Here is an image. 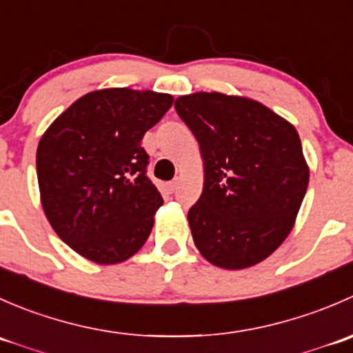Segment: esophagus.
Listing matches in <instances>:
<instances>
[{
    "mask_svg": "<svg viewBox=\"0 0 353 353\" xmlns=\"http://www.w3.org/2000/svg\"><path fill=\"white\" fill-rule=\"evenodd\" d=\"M177 184H179V179H174V181H170V183L167 184V191H169V193H176V190H177Z\"/></svg>",
    "mask_w": 353,
    "mask_h": 353,
    "instance_id": "obj_1",
    "label": "esophagus"
}]
</instances>
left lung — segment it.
Masks as SVG:
<instances>
[{"label":"left lung","instance_id":"1","mask_svg":"<svg viewBox=\"0 0 353 353\" xmlns=\"http://www.w3.org/2000/svg\"><path fill=\"white\" fill-rule=\"evenodd\" d=\"M196 138L205 183L188 212L212 265L243 270L268 258L294 227L309 184L297 131L259 102L198 92L174 104Z\"/></svg>","mask_w":353,"mask_h":353}]
</instances>
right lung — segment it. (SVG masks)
I'll use <instances>...</instances> for the list:
<instances>
[{
	"label": "right lung",
	"mask_w": 353,
	"mask_h": 353,
	"mask_svg": "<svg viewBox=\"0 0 353 353\" xmlns=\"http://www.w3.org/2000/svg\"><path fill=\"white\" fill-rule=\"evenodd\" d=\"M169 94L108 88L83 95L37 147V179L49 223L63 243L99 265L133 256L163 203L148 179L145 133L170 109Z\"/></svg>",
	"instance_id": "obj_1"
}]
</instances>
